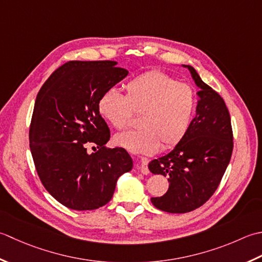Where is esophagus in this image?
Instances as JSON below:
<instances>
[{"instance_id": "obj_1", "label": "esophagus", "mask_w": 262, "mask_h": 262, "mask_svg": "<svg viewBox=\"0 0 262 262\" xmlns=\"http://www.w3.org/2000/svg\"><path fill=\"white\" fill-rule=\"evenodd\" d=\"M148 164H149V159L146 157H142L140 159V164H139V168H140V172L142 174H148L149 173V168H148Z\"/></svg>"}]
</instances>
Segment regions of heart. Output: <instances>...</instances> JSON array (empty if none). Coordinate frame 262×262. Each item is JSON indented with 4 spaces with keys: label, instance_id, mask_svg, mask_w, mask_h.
Segmentation results:
<instances>
[{
    "label": "heart",
    "instance_id": "1",
    "mask_svg": "<svg viewBox=\"0 0 262 262\" xmlns=\"http://www.w3.org/2000/svg\"><path fill=\"white\" fill-rule=\"evenodd\" d=\"M125 95L110 90L98 100V112L115 129H123L141 115V129L115 136L114 142L133 154L151 155L172 148L188 133L196 108L194 90L164 72H150L130 80Z\"/></svg>",
    "mask_w": 262,
    "mask_h": 262
}]
</instances>
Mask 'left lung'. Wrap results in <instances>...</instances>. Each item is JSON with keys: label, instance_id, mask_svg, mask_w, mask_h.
<instances>
[{"label": "left lung", "instance_id": "obj_1", "mask_svg": "<svg viewBox=\"0 0 262 262\" xmlns=\"http://www.w3.org/2000/svg\"><path fill=\"white\" fill-rule=\"evenodd\" d=\"M188 68L199 92L195 116L184 139L172 151L149 163L152 174L168 179L162 196L151 198L159 210L184 213L196 209L213 194L231 161L233 131L225 101Z\"/></svg>", "mask_w": 262, "mask_h": 262}]
</instances>
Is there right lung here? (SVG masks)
<instances>
[{"label": "right lung", "mask_w": 262, "mask_h": 262, "mask_svg": "<svg viewBox=\"0 0 262 262\" xmlns=\"http://www.w3.org/2000/svg\"><path fill=\"white\" fill-rule=\"evenodd\" d=\"M114 61H70L52 73L36 97L29 142L49 193L73 210H94L112 199L117 179L132 169L123 148H107L110 129L98 112L101 95L127 72ZM98 151L90 154L88 147Z\"/></svg>", "instance_id": "obj_1"}]
</instances>
